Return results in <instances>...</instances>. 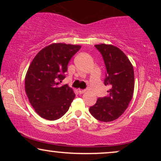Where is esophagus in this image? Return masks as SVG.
I'll return each mask as SVG.
<instances>
[{
    "instance_id": "obj_1",
    "label": "esophagus",
    "mask_w": 161,
    "mask_h": 161,
    "mask_svg": "<svg viewBox=\"0 0 161 161\" xmlns=\"http://www.w3.org/2000/svg\"><path fill=\"white\" fill-rule=\"evenodd\" d=\"M78 92H79V94H83L86 92V89H79Z\"/></svg>"
}]
</instances>
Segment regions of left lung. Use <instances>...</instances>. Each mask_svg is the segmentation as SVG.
I'll list each match as a JSON object with an SVG mask.
<instances>
[{
  "label": "left lung",
  "instance_id": "8db88e82",
  "mask_svg": "<svg viewBox=\"0 0 161 161\" xmlns=\"http://www.w3.org/2000/svg\"><path fill=\"white\" fill-rule=\"evenodd\" d=\"M95 47L102 54L106 68L105 85L109 86V95L98 98L89 112L96 119L108 122L117 119L127 108L134 91L133 67L119 48L100 44Z\"/></svg>",
  "mask_w": 161,
  "mask_h": 161
}]
</instances>
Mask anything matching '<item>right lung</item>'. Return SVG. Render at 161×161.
Returning a JSON list of instances; mask_svg holds the SVG:
<instances>
[{
    "label": "right lung",
    "instance_id": "1",
    "mask_svg": "<svg viewBox=\"0 0 161 161\" xmlns=\"http://www.w3.org/2000/svg\"><path fill=\"white\" fill-rule=\"evenodd\" d=\"M80 45L53 43L36 55L26 72L25 93L35 111L53 121L64 115L75 94L68 86H60L67 65Z\"/></svg>",
    "mask_w": 161,
    "mask_h": 161
}]
</instances>
